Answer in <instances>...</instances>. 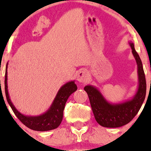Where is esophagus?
Instances as JSON below:
<instances>
[{
    "instance_id": "esophagus-1",
    "label": "esophagus",
    "mask_w": 151,
    "mask_h": 151,
    "mask_svg": "<svg viewBox=\"0 0 151 151\" xmlns=\"http://www.w3.org/2000/svg\"><path fill=\"white\" fill-rule=\"evenodd\" d=\"M77 80L79 83H85L88 80V74L85 70H81L77 74Z\"/></svg>"
}]
</instances>
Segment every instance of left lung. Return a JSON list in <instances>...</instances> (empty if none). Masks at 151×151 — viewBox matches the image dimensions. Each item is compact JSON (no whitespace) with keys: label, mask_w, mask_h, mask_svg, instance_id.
<instances>
[{"label":"left lung","mask_w":151,"mask_h":151,"mask_svg":"<svg viewBox=\"0 0 151 151\" xmlns=\"http://www.w3.org/2000/svg\"><path fill=\"white\" fill-rule=\"evenodd\" d=\"M130 44L132 54L137 64L139 86L134 96L131 100L120 104L108 102L95 87L87 85L84 90L88 93L96 121L101 126L118 128L127 124L139 112L146 95V80L142 63L133 43Z\"/></svg>","instance_id":"1"}]
</instances>
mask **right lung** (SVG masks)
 <instances>
[{
    "label": "right lung",
    "instance_id": "1",
    "mask_svg": "<svg viewBox=\"0 0 151 151\" xmlns=\"http://www.w3.org/2000/svg\"><path fill=\"white\" fill-rule=\"evenodd\" d=\"M7 65L5 74V93L8 103L18 119L29 129L39 132L52 130L60 126L63 120V109L67 99L71 93L77 91V87L74 81L68 82L63 85L58 92L50 109L45 113L38 116H27L20 113L11 101L7 85Z\"/></svg>",
    "mask_w": 151,
    "mask_h": 151
}]
</instances>
